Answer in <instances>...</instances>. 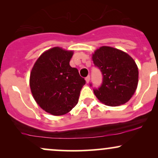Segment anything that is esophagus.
<instances>
[{"label": "esophagus", "instance_id": "obj_1", "mask_svg": "<svg viewBox=\"0 0 158 158\" xmlns=\"http://www.w3.org/2000/svg\"><path fill=\"white\" fill-rule=\"evenodd\" d=\"M90 79V76H88V77H87L86 78H85V80H86V82H87V83H89Z\"/></svg>", "mask_w": 158, "mask_h": 158}]
</instances>
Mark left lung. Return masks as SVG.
Listing matches in <instances>:
<instances>
[{"label": "left lung", "mask_w": 158, "mask_h": 158, "mask_svg": "<svg viewBox=\"0 0 158 158\" xmlns=\"http://www.w3.org/2000/svg\"><path fill=\"white\" fill-rule=\"evenodd\" d=\"M92 58L102 75V84L94 89L97 99L108 106L128 102L138 83V68L134 59L126 52L106 46L96 50Z\"/></svg>", "instance_id": "obj_1"}]
</instances>
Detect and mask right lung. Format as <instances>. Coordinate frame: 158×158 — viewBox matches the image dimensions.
Returning <instances> with one entry per match:
<instances>
[{"label":"right lung","mask_w":158,"mask_h":158,"mask_svg":"<svg viewBox=\"0 0 158 158\" xmlns=\"http://www.w3.org/2000/svg\"><path fill=\"white\" fill-rule=\"evenodd\" d=\"M73 51L53 48L42 53L30 73V86L34 99L45 111L59 116L77 106L85 84L70 61Z\"/></svg>","instance_id":"add662e5"}]
</instances>
